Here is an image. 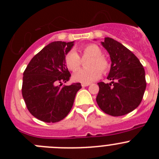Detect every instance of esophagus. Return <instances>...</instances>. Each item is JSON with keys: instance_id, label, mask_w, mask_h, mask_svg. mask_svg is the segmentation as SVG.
I'll list each match as a JSON object with an SVG mask.
<instances>
[{"instance_id": "esophagus-1", "label": "esophagus", "mask_w": 159, "mask_h": 159, "mask_svg": "<svg viewBox=\"0 0 159 159\" xmlns=\"http://www.w3.org/2000/svg\"><path fill=\"white\" fill-rule=\"evenodd\" d=\"M81 85H82L83 88H84V87H88V86H89L90 84H81Z\"/></svg>"}]
</instances>
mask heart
<instances>
[{
  "instance_id": "obj_1",
  "label": "heart",
  "mask_w": 159,
  "mask_h": 159,
  "mask_svg": "<svg viewBox=\"0 0 159 159\" xmlns=\"http://www.w3.org/2000/svg\"><path fill=\"white\" fill-rule=\"evenodd\" d=\"M81 59L88 58L87 67L88 68H83L76 71L81 66L82 61L76 52L71 51L66 55L65 64L69 70L75 71L72 75L73 80L75 82L89 84L96 80L101 76L102 73L107 72L110 68V64L107 59L102 56V52L99 47L96 44L91 43L84 46L80 49Z\"/></svg>"
}]
</instances>
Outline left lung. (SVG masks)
<instances>
[{
    "mask_svg": "<svg viewBox=\"0 0 159 159\" xmlns=\"http://www.w3.org/2000/svg\"><path fill=\"white\" fill-rule=\"evenodd\" d=\"M102 46L110 54L111 66L107 80L99 83L97 104L104 113L121 116L134 111L140 104L145 92V70L135 55L122 43L105 37Z\"/></svg>",
    "mask_w": 159,
    "mask_h": 159,
    "instance_id": "1",
    "label": "left lung"
}]
</instances>
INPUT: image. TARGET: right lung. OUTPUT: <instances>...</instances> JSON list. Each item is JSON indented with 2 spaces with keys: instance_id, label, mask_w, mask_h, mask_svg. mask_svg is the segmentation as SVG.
<instances>
[{
  "instance_id": "1",
  "label": "right lung",
  "mask_w": 159,
  "mask_h": 159,
  "mask_svg": "<svg viewBox=\"0 0 159 159\" xmlns=\"http://www.w3.org/2000/svg\"><path fill=\"white\" fill-rule=\"evenodd\" d=\"M73 42L55 41L45 46L31 60L23 74L22 95L29 111L45 123H57L68 115L80 83L62 86L71 74L65 55ZM60 83L59 86L57 84Z\"/></svg>"
}]
</instances>
